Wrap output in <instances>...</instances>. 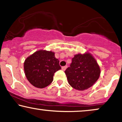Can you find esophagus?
I'll return each instance as SVG.
<instances>
[{
  "instance_id": "1",
  "label": "esophagus",
  "mask_w": 122,
  "mask_h": 122,
  "mask_svg": "<svg viewBox=\"0 0 122 122\" xmlns=\"http://www.w3.org/2000/svg\"><path fill=\"white\" fill-rule=\"evenodd\" d=\"M66 68H67V66H63L61 67V69L63 70V71H65L66 69Z\"/></svg>"
}]
</instances>
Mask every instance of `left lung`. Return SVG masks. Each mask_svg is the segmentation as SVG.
Instances as JSON below:
<instances>
[{"label": "left lung", "mask_w": 122, "mask_h": 122, "mask_svg": "<svg viewBox=\"0 0 122 122\" xmlns=\"http://www.w3.org/2000/svg\"><path fill=\"white\" fill-rule=\"evenodd\" d=\"M65 73L70 86L78 91H84L97 81L101 69L94 58L86 53L75 55Z\"/></svg>", "instance_id": "left-lung-1"}]
</instances>
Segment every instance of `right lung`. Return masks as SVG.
Returning <instances> with one entry per match:
<instances>
[{"instance_id":"obj_1","label":"right lung","mask_w":122,"mask_h":122,"mask_svg":"<svg viewBox=\"0 0 122 122\" xmlns=\"http://www.w3.org/2000/svg\"><path fill=\"white\" fill-rule=\"evenodd\" d=\"M24 69L30 84L35 87L43 88L52 82L54 73L61 67L54 52L40 50L26 58Z\"/></svg>"}]
</instances>
